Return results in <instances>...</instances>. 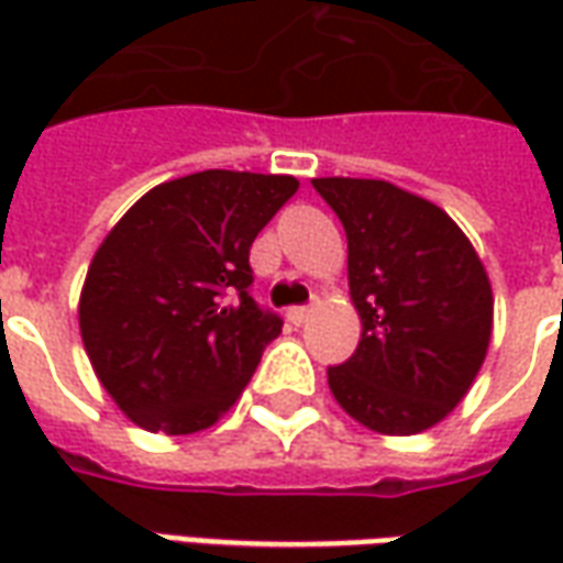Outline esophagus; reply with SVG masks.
<instances>
[{"label": "esophagus", "mask_w": 563, "mask_h": 563, "mask_svg": "<svg viewBox=\"0 0 563 563\" xmlns=\"http://www.w3.org/2000/svg\"><path fill=\"white\" fill-rule=\"evenodd\" d=\"M310 317H313V307H289V313H286L292 325H305Z\"/></svg>", "instance_id": "34e87169"}]
</instances>
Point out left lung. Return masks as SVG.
I'll list each match as a JSON object with an SVG mask.
<instances>
[{"label":"left lung","instance_id":"obj_1","mask_svg":"<svg viewBox=\"0 0 563 563\" xmlns=\"http://www.w3.org/2000/svg\"><path fill=\"white\" fill-rule=\"evenodd\" d=\"M346 232L350 298L362 341L329 367V389L377 434L443 422L488 353L495 295L483 258L446 210L389 180L313 177Z\"/></svg>","mask_w":563,"mask_h":563}]
</instances>
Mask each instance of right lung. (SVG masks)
<instances>
[{"label": "right lung", "mask_w": 563, "mask_h": 563, "mask_svg": "<svg viewBox=\"0 0 563 563\" xmlns=\"http://www.w3.org/2000/svg\"><path fill=\"white\" fill-rule=\"evenodd\" d=\"M298 192L292 174H186L141 196L80 289L84 350L104 391L153 434L229 413L283 322L250 298V246Z\"/></svg>", "instance_id": "1"}]
</instances>
